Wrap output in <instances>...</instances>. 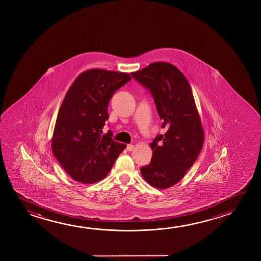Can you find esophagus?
I'll list each match as a JSON object with an SVG mask.
<instances>
[{"label":"esophagus","mask_w":261,"mask_h":261,"mask_svg":"<svg viewBox=\"0 0 261 261\" xmlns=\"http://www.w3.org/2000/svg\"><path fill=\"white\" fill-rule=\"evenodd\" d=\"M134 148H135V145H127V146H126V150L127 151H133Z\"/></svg>","instance_id":"esophagus-1"}]
</instances>
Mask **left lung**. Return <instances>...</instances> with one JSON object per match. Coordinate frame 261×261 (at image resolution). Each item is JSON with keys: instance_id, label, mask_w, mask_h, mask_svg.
<instances>
[{"instance_id": "obj_1", "label": "left lung", "mask_w": 261, "mask_h": 261, "mask_svg": "<svg viewBox=\"0 0 261 261\" xmlns=\"http://www.w3.org/2000/svg\"><path fill=\"white\" fill-rule=\"evenodd\" d=\"M154 97L165 135L150 143L153 155L140 168L152 187L167 189L178 183L196 161L204 143V129L192 90L175 65L155 62L131 73Z\"/></svg>"}]
</instances>
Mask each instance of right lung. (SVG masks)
<instances>
[{
    "instance_id": "1",
    "label": "right lung",
    "mask_w": 261,
    "mask_h": 261,
    "mask_svg": "<svg viewBox=\"0 0 261 261\" xmlns=\"http://www.w3.org/2000/svg\"><path fill=\"white\" fill-rule=\"evenodd\" d=\"M132 79L127 73L91 69L80 73L61 105L51 150L73 180L93 184L103 179L126 145L103 135L107 107L116 90Z\"/></svg>"
}]
</instances>
